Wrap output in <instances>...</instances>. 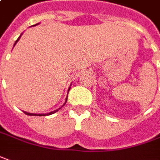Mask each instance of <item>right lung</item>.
<instances>
[{"mask_svg": "<svg viewBox=\"0 0 160 160\" xmlns=\"http://www.w3.org/2000/svg\"><path fill=\"white\" fill-rule=\"evenodd\" d=\"M20 37H21V36H19V38H18V39L16 40V42H15V45L16 44V42H17L19 41ZM65 103H66V101H65ZM65 103H64V104H65ZM64 104H63V105H64ZM59 109H60V108H59ZM59 109H58V110H59ZM58 110H56V111H54V112H49V113H47V114H32V113H28V112H24V113H25L26 115H28V116H42V115H43V116H46V115H51V114H53V113H55V112H57V111H58Z\"/></svg>", "mask_w": 160, "mask_h": 160, "instance_id": "obj_1", "label": "right lung"}]
</instances>
